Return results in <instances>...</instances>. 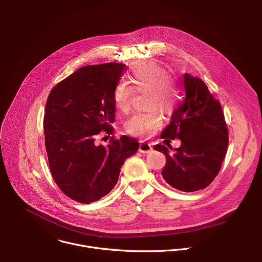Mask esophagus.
I'll list each match as a JSON object with an SVG mask.
<instances>
[{
  "instance_id": "34e87169",
  "label": "esophagus",
  "mask_w": 262,
  "mask_h": 262,
  "mask_svg": "<svg viewBox=\"0 0 262 262\" xmlns=\"http://www.w3.org/2000/svg\"><path fill=\"white\" fill-rule=\"evenodd\" d=\"M152 149H154V147H152V145L150 143H146L144 141L140 142V147H139L140 152H142V154H149V152L152 151Z\"/></svg>"
}]
</instances>
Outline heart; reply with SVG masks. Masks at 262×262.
<instances>
[{
    "instance_id": "b5f03b06",
    "label": "heart",
    "mask_w": 262,
    "mask_h": 262,
    "mask_svg": "<svg viewBox=\"0 0 262 262\" xmlns=\"http://www.w3.org/2000/svg\"><path fill=\"white\" fill-rule=\"evenodd\" d=\"M129 82L137 90H148L149 106H159L165 112H171L177 103L178 91L170 80L169 72L154 61L136 63L128 74ZM133 88L125 82H119L113 93L115 107L121 113L129 110ZM163 123V117L158 110L147 113H135L125 123L127 133L134 136H151Z\"/></svg>"
}]
</instances>
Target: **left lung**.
I'll return each mask as SVG.
<instances>
[{
	"label": "left lung",
	"mask_w": 262,
	"mask_h": 262,
	"mask_svg": "<svg viewBox=\"0 0 262 262\" xmlns=\"http://www.w3.org/2000/svg\"><path fill=\"white\" fill-rule=\"evenodd\" d=\"M185 97L173 111L162 138L179 139V148L156 145L166 156L163 178L181 192L205 189L217 175L228 147L222 106L199 78L183 74Z\"/></svg>",
	"instance_id": "1"
}]
</instances>
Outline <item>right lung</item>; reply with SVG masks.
<instances>
[{"mask_svg": "<svg viewBox=\"0 0 262 262\" xmlns=\"http://www.w3.org/2000/svg\"><path fill=\"white\" fill-rule=\"evenodd\" d=\"M125 64L81 67L51 91L43 119L46 149L52 176L72 200L89 204L114 189L120 169L139 149L136 139L122 136L96 145L101 132L113 133V93Z\"/></svg>", "mask_w": 262, "mask_h": 262, "instance_id": "obj_1", "label": "right lung"}]
</instances>
